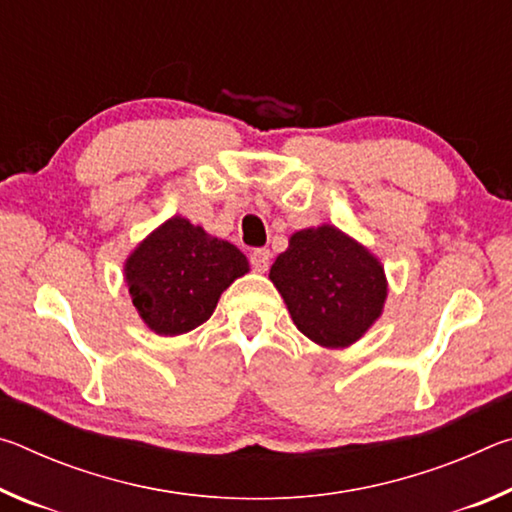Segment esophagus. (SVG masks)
<instances>
[{
    "label": "esophagus",
    "mask_w": 512,
    "mask_h": 512,
    "mask_svg": "<svg viewBox=\"0 0 512 512\" xmlns=\"http://www.w3.org/2000/svg\"><path fill=\"white\" fill-rule=\"evenodd\" d=\"M250 264L257 273H266L268 271V264H271V253H268L266 248H257L250 253Z\"/></svg>",
    "instance_id": "1"
}]
</instances>
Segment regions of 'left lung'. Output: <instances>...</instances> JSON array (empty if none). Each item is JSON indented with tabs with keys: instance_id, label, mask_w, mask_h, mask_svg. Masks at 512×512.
<instances>
[{
	"instance_id": "obj_1",
	"label": "left lung",
	"mask_w": 512,
	"mask_h": 512,
	"mask_svg": "<svg viewBox=\"0 0 512 512\" xmlns=\"http://www.w3.org/2000/svg\"><path fill=\"white\" fill-rule=\"evenodd\" d=\"M268 280L300 332L323 348L357 343L384 314L388 298L379 259L329 223L293 232Z\"/></svg>"
}]
</instances>
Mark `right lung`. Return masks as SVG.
<instances>
[{"mask_svg": "<svg viewBox=\"0 0 512 512\" xmlns=\"http://www.w3.org/2000/svg\"><path fill=\"white\" fill-rule=\"evenodd\" d=\"M248 271V259L235 244L178 214L142 239L124 262L133 307L158 336L203 325L221 293Z\"/></svg>", "mask_w": 512, "mask_h": 512, "instance_id": "obj_1", "label": "right lung"}]
</instances>
